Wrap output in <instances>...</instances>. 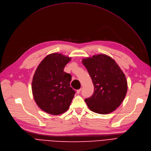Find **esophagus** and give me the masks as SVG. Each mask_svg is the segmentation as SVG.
<instances>
[{
  "instance_id": "esophagus-1",
  "label": "esophagus",
  "mask_w": 151,
  "mask_h": 151,
  "mask_svg": "<svg viewBox=\"0 0 151 151\" xmlns=\"http://www.w3.org/2000/svg\"><path fill=\"white\" fill-rule=\"evenodd\" d=\"M81 91V88H80V89H79V90H77V94L80 93Z\"/></svg>"
}]
</instances>
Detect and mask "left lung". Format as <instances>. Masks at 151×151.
I'll list each match as a JSON object with an SVG mask.
<instances>
[{
    "label": "left lung",
    "mask_w": 151,
    "mask_h": 151,
    "mask_svg": "<svg viewBox=\"0 0 151 151\" xmlns=\"http://www.w3.org/2000/svg\"><path fill=\"white\" fill-rule=\"evenodd\" d=\"M94 86V92L85 101L89 109L99 114H108L122 104L127 93L128 83L115 61L104 54L83 59Z\"/></svg>",
    "instance_id": "1"
}]
</instances>
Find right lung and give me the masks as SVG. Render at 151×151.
Returning a JSON list of instances; mask_svg holds the SVG:
<instances>
[{
    "label": "right lung",
    "mask_w": 151,
    "mask_h": 151,
    "mask_svg": "<svg viewBox=\"0 0 151 151\" xmlns=\"http://www.w3.org/2000/svg\"><path fill=\"white\" fill-rule=\"evenodd\" d=\"M71 58L58 52L46 56L38 65L32 81L37 105L47 113L58 115L67 111L76 92L70 87L71 75L64 68Z\"/></svg>",
    "instance_id": "obj_1"
}]
</instances>
